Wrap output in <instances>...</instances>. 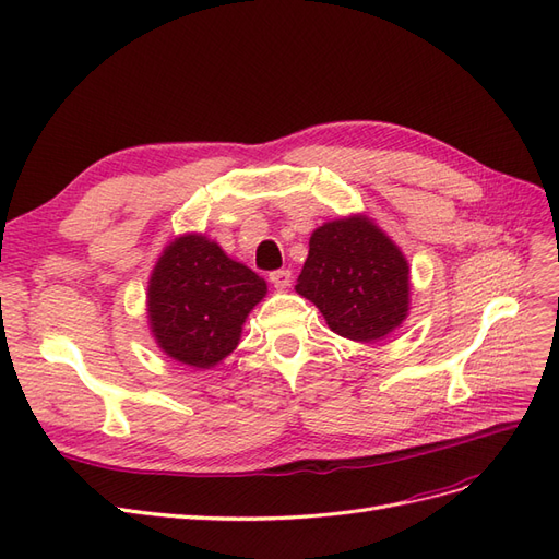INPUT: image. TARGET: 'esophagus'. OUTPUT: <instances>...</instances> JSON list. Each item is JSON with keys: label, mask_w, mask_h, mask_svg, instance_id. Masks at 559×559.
<instances>
[{"label": "esophagus", "mask_w": 559, "mask_h": 559, "mask_svg": "<svg viewBox=\"0 0 559 559\" xmlns=\"http://www.w3.org/2000/svg\"><path fill=\"white\" fill-rule=\"evenodd\" d=\"M270 282H273V286L280 292L289 289V286H292V270H286V267L273 270V273H270Z\"/></svg>", "instance_id": "1"}]
</instances>
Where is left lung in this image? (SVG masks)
Wrapping results in <instances>:
<instances>
[{
	"instance_id": "obj_1",
	"label": "left lung",
	"mask_w": 559,
	"mask_h": 559,
	"mask_svg": "<svg viewBox=\"0 0 559 559\" xmlns=\"http://www.w3.org/2000/svg\"><path fill=\"white\" fill-rule=\"evenodd\" d=\"M408 261L366 216L337 218L310 238L296 292L324 314L337 335L380 341L408 314Z\"/></svg>"
}]
</instances>
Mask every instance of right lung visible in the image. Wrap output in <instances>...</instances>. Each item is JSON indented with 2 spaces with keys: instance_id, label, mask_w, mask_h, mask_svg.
<instances>
[{
  "instance_id": "obj_1",
  "label": "right lung",
  "mask_w": 559,
  "mask_h": 559,
  "mask_svg": "<svg viewBox=\"0 0 559 559\" xmlns=\"http://www.w3.org/2000/svg\"><path fill=\"white\" fill-rule=\"evenodd\" d=\"M265 282L202 235L163 251L148 282V321L160 349L193 368L216 366L238 347Z\"/></svg>"
}]
</instances>
